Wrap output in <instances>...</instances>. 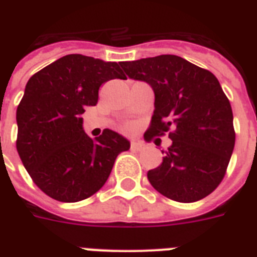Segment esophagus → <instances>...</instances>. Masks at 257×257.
<instances>
[{
	"mask_svg": "<svg viewBox=\"0 0 257 257\" xmlns=\"http://www.w3.org/2000/svg\"><path fill=\"white\" fill-rule=\"evenodd\" d=\"M131 149H132V151H141V149H144V144H143L141 141L133 140L131 141Z\"/></svg>",
	"mask_w": 257,
	"mask_h": 257,
	"instance_id": "esophagus-1",
	"label": "esophagus"
}]
</instances>
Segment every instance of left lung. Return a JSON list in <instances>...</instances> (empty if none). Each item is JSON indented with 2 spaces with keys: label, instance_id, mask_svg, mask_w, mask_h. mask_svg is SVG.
<instances>
[{
  "label": "left lung",
  "instance_id": "left-lung-1",
  "mask_svg": "<svg viewBox=\"0 0 257 257\" xmlns=\"http://www.w3.org/2000/svg\"><path fill=\"white\" fill-rule=\"evenodd\" d=\"M120 66L155 92L145 140L165 132L172 140L161 165L148 172L149 183L179 203L204 199L224 179L235 147L232 108L219 80L173 54L122 61Z\"/></svg>",
  "mask_w": 257,
  "mask_h": 257
}]
</instances>
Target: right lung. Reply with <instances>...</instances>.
I'll list each match as a JSON object with an SVG mask.
<instances>
[{
	"mask_svg": "<svg viewBox=\"0 0 257 257\" xmlns=\"http://www.w3.org/2000/svg\"><path fill=\"white\" fill-rule=\"evenodd\" d=\"M125 74L117 62L68 54L29 78L17 108V152L34 184L62 203L94 195L108 180L126 139L110 129L92 140L81 114L104 82Z\"/></svg>",
	"mask_w": 257,
	"mask_h": 257,
	"instance_id": "obj_1",
	"label": "right lung"
}]
</instances>
